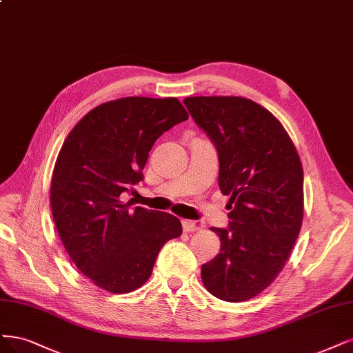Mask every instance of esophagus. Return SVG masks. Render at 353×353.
I'll use <instances>...</instances> for the list:
<instances>
[{"mask_svg":"<svg viewBox=\"0 0 353 353\" xmlns=\"http://www.w3.org/2000/svg\"><path fill=\"white\" fill-rule=\"evenodd\" d=\"M182 228H184V232H196L200 229V226L194 221H182Z\"/></svg>","mask_w":353,"mask_h":353,"instance_id":"1","label":"esophagus"}]
</instances>
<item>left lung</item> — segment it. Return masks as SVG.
I'll return each mask as SVG.
<instances>
[{
  "label": "left lung",
  "instance_id": "8db88e82",
  "mask_svg": "<svg viewBox=\"0 0 353 353\" xmlns=\"http://www.w3.org/2000/svg\"><path fill=\"white\" fill-rule=\"evenodd\" d=\"M184 103L219 156V188L229 196L228 228H210L221 252L201 265L205 289L242 302L269 286L286 264L303 216V172L277 118L239 96H194Z\"/></svg>",
  "mask_w": 353,
  "mask_h": 353
}]
</instances>
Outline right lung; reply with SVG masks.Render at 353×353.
I'll list each match as a JSON object with an SVG mask.
<instances>
[{"label": "right lung", "mask_w": 353, "mask_h": 353, "mask_svg": "<svg viewBox=\"0 0 353 353\" xmlns=\"http://www.w3.org/2000/svg\"><path fill=\"white\" fill-rule=\"evenodd\" d=\"M188 119L176 98H124L96 106L70 131L51 181L61 241L90 281L128 294L152 274L157 254L182 234L171 213L130 209L121 197L143 181L154 141Z\"/></svg>", "instance_id": "right-lung-1"}]
</instances>
